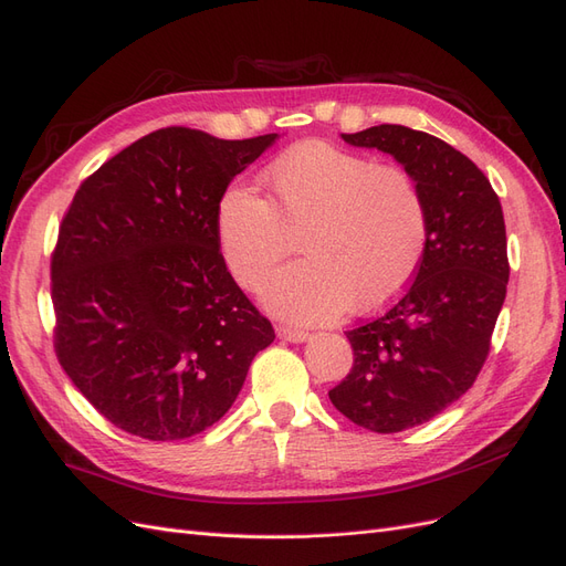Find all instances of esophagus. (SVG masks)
Here are the masks:
<instances>
[{
	"label": "esophagus",
	"instance_id": "esophagus-1",
	"mask_svg": "<svg viewBox=\"0 0 566 566\" xmlns=\"http://www.w3.org/2000/svg\"><path fill=\"white\" fill-rule=\"evenodd\" d=\"M277 336L289 343H305L310 338L307 332L296 329V326H277Z\"/></svg>",
	"mask_w": 566,
	"mask_h": 566
}]
</instances>
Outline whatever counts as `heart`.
<instances>
[{
    "instance_id": "heart-1",
    "label": "heart",
    "mask_w": 566,
    "mask_h": 566,
    "mask_svg": "<svg viewBox=\"0 0 566 566\" xmlns=\"http://www.w3.org/2000/svg\"><path fill=\"white\" fill-rule=\"evenodd\" d=\"M272 199L244 186L218 197L213 228L230 275L256 289L298 232V259L265 280L261 298L275 315L324 322L367 315L413 280L428 244V205L416 178L395 164L298 143L263 171Z\"/></svg>"
}]
</instances>
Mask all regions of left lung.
Instances as JSON below:
<instances>
[{
  "mask_svg": "<svg viewBox=\"0 0 566 566\" xmlns=\"http://www.w3.org/2000/svg\"><path fill=\"white\" fill-rule=\"evenodd\" d=\"M340 138L395 157L428 205V244L411 286L345 334L355 364L329 390L353 423L388 434L430 421L475 382L505 301V221L489 178L449 143L402 124Z\"/></svg>",
  "mask_w": 566,
  "mask_h": 566,
  "instance_id": "1",
  "label": "left lung"
}]
</instances>
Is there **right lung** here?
<instances>
[{
  "label": "right lung",
  "instance_id": "add662e5",
  "mask_svg": "<svg viewBox=\"0 0 566 566\" xmlns=\"http://www.w3.org/2000/svg\"><path fill=\"white\" fill-rule=\"evenodd\" d=\"M277 138L169 126L107 159L72 199L51 259L53 345L117 428L153 442L207 430L275 340L221 259L213 213Z\"/></svg>",
  "mask_w": 566,
  "mask_h": 566
}]
</instances>
